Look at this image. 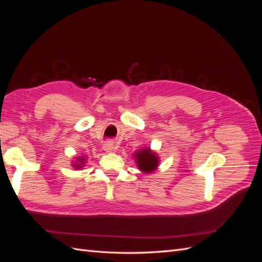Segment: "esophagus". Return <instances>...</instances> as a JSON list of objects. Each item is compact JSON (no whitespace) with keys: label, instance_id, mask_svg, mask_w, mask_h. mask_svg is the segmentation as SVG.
Wrapping results in <instances>:
<instances>
[{"label":"esophagus","instance_id":"obj_1","mask_svg":"<svg viewBox=\"0 0 262 262\" xmlns=\"http://www.w3.org/2000/svg\"><path fill=\"white\" fill-rule=\"evenodd\" d=\"M104 149L106 150L107 153H112L113 150L115 149V143L113 141H107L106 143L104 144Z\"/></svg>","mask_w":262,"mask_h":262}]
</instances>
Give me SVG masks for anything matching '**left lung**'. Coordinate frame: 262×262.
Instances as JSON below:
<instances>
[{"label":"left lung","instance_id":"8db88e82","mask_svg":"<svg viewBox=\"0 0 262 262\" xmlns=\"http://www.w3.org/2000/svg\"><path fill=\"white\" fill-rule=\"evenodd\" d=\"M136 157H137V163H138L139 168L142 171L150 172L157 167V164H158L157 157L155 156L154 153L150 152L149 148L142 149L141 152H138L136 154Z\"/></svg>","mask_w":262,"mask_h":262}]
</instances>
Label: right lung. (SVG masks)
<instances>
[{
    "instance_id": "add662e5",
    "label": "right lung",
    "mask_w": 262,
    "mask_h": 262,
    "mask_svg": "<svg viewBox=\"0 0 262 262\" xmlns=\"http://www.w3.org/2000/svg\"><path fill=\"white\" fill-rule=\"evenodd\" d=\"M78 162H80V164L74 165V166H75V167H77V168H81L82 166H83V164H84V158H78Z\"/></svg>"
}]
</instances>
